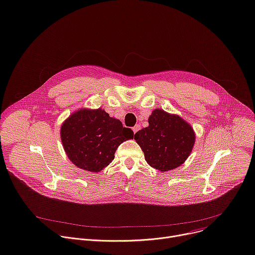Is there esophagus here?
I'll use <instances>...</instances> for the list:
<instances>
[{
  "label": "esophagus",
  "mask_w": 255,
  "mask_h": 255,
  "mask_svg": "<svg viewBox=\"0 0 255 255\" xmlns=\"http://www.w3.org/2000/svg\"><path fill=\"white\" fill-rule=\"evenodd\" d=\"M132 130H133V132H134V133H136L137 131H139V130H140V125H138V124H137V125H135V126L132 128Z\"/></svg>",
  "instance_id": "esophagus-1"
}]
</instances>
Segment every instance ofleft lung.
Returning <instances> with one entry per match:
<instances>
[{"mask_svg": "<svg viewBox=\"0 0 255 255\" xmlns=\"http://www.w3.org/2000/svg\"><path fill=\"white\" fill-rule=\"evenodd\" d=\"M134 139L144 152L147 164L160 171L180 166L193 149V128L175 115L155 110L148 118V126L135 133Z\"/></svg>", "mask_w": 255, "mask_h": 255, "instance_id": "1", "label": "left lung"}]
</instances>
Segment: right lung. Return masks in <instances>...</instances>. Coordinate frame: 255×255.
<instances>
[{
  "label": "right lung",
  "mask_w": 255,
  "mask_h": 255,
  "mask_svg": "<svg viewBox=\"0 0 255 255\" xmlns=\"http://www.w3.org/2000/svg\"><path fill=\"white\" fill-rule=\"evenodd\" d=\"M133 131L103 110H82L62 124L61 141L69 159L79 168L99 172L115 158L122 142L133 138Z\"/></svg>",
  "instance_id": "add662e5"
}]
</instances>
